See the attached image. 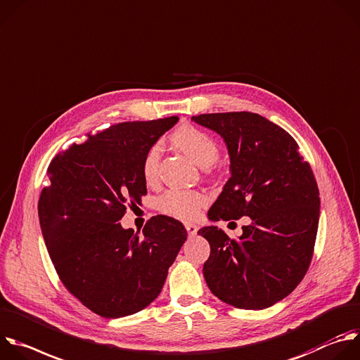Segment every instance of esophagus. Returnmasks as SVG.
I'll return each mask as SVG.
<instances>
[{
  "instance_id": "esophagus-1",
  "label": "esophagus",
  "mask_w": 360,
  "mask_h": 360,
  "mask_svg": "<svg viewBox=\"0 0 360 360\" xmlns=\"http://www.w3.org/2000/svg\"><path fill=\"white\" fill-rule=\"evenodd\" d=\"M184 227H186L188 236H195V233L198 230V227L195 224H193V223H184Z\"/></svg>"
}]
</instances>
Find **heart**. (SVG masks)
<instances>
[{"label":"heart","instance_id":"1","mask_svg":"<svg viewBox=\"0 0 360 360\" xmlns=\"http://www.w3.org/2000/svg\"><path fill=\"white\" fill-rule=\"evenodd\" d=\"M173 143L200 167L212 166L220 156V148L215 140L205 131L193 126L180 127L173 134ZM160 156L162 149L158 143H155L143 158L141 173L143 179L149 184L158 180ZM205 204L207 197L204 193L188 188H170L156 201V205L162 212L180 220L195 219Z\"/></svg>","mask_w":360,"mask_h":360}]
</instances>
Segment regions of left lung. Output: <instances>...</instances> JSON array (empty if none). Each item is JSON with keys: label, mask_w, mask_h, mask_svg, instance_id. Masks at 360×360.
I'll return each mask as SVG.
<instances>
[{"label": "left lung", "mask_w": 360, "mask_h": 360, "mask_svg": "<svg viewBox=\"0 0 360 360\" xmlns=\"http://www.w3.org/2000/svg\"><path fill=\"white\" fill-rule=\"evenodd\" d=\"M191 120L224 139L231 163L208 220L251 219L238 240L215 226L198 230L211 248L205 282L236 308L272 307L297 288L314 255L321 200L312 169L295 139L261 115L205 113Z\"/></svg>", "instance_id": "1"}]
</instances>
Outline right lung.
Segmentation results:
<instances>
[{
  "label": "right lung",
  "mask_w": 360,
  "mask_h": 360,
  "mask_svg": "<svg viewBox=\"0 0 360 360\" xmlns=\"http://www.w3.org/2000/svg\"><path fill=\"white\" fill-rule=\"evenodd\" d=\"M179 117L124 122L56 155L38 215L51 261L65 285L103 318H122L150 305L187 240L184 226L152 217L141 234L119 220L146 195L141 162Z\"/></svg>",
  "instance_id": "obj_1"
}]
</instances>
